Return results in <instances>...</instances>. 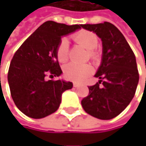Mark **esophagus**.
<instances>
[{"mask_svg":"<svg viewBox=\"0 0 146 146\" xmlns=\"http://www.w3.org/2000/svg\"><path fill=\"white\" fill-rule=\"evenodd\" d=\"M78 86H79V84H78V83L74 82V83H73V87H78Z\"/></svg>","mask_w":146,"mask_h":146,"instance_id":"1","label":"esophagus"}]
</instances>
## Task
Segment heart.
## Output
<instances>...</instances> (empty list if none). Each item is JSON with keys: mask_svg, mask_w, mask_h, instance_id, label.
I'll use <instances>...</instances> for the list:
<instances>
[{"mask_svg": "<svg viewBox=\"0 0 146 146\" xmlns=\"http://www.w3.org/2000/svg\"><path fill=\"white\" fill-rule=\"evenodd\" d=\"M73 40L78 44L83 45L85 49L89 50L88 54L89 56L92 59L96 57V53L94 49L97 46L98 40L96 35L87 30H80L74 34L73 36ZM57 60L60 62H65L68 59V41L67 38L63 37L61 39L59 44L56 47V50ZM93 69L91 65L85 64H76V63H69L66 65L63 68L64 76L69 79L76 82L83 81L86 77H88L92 73Z\"/></svg>", "mask_w": 146, "mask_h": 146, "instance_id": "obj_1", "label": "heart"}]
</instances>
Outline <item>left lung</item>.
Instances as JSON below:
<instances>
[{"instance_id": "8db88e82", "label": "left lung", "mask_w": 146, "mask_h": 146, "mask_svg": "<svg viewBox=\"0 0 146 146\" xmlns=\"http://www.w3.org/2000/svg\"><path fill=\"white\" fill-rule=\"evenodd\" d=\"M81 27L96 33L102 41V64L95 75L100 80L89 86V96L81 104L88 114L109 120L119 115L134 96L139 83L135 56L123 34L112 23L104 22Z\"/></svg>"}]
</instances>
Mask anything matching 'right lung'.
<instances>
[{
    "label": "right lung",
    "instance_id": "1",
    "mask_svg": "<svg viewBox=\"0 0 146 146\" xmlns=\"http://www.w3.org/2000/svg\"><path fill=\"white\" fill-rule=\"evenodd\" d=\"M81 26L47 21L15 52L7 79L15 105L26 116L38 119L52 114L61 104L62 93L73 88L72 82L47 80L46 77L62 74L56 47L63 35L81 29Z\"/></svg>",
    "mask_w": 146,
    "mask_h": 146
}]
</instances>
